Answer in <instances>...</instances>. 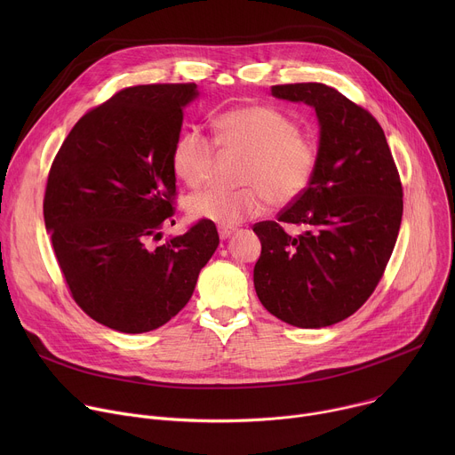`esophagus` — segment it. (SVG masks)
Listing matches in <instances>:
<instances>
[{
    "mask_svg": "<svg viewBox=\"0 0 455 455\" xmlns=\"http://www.w3.org/2000/svg\"><path fill=\"white\" fill-rule=\"evenodd\" d=\"M232 232H234L232 228H220V230H218V234H220L221 239H228V237L232 235Z\"/></svg>",
    "mask_w": 455,
    "mask_h": 455,
    "instance_id": "1",
    "label": "esophagus"
}]
</instances>
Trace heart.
<instances>
[{"label":"heart","mask_w":455,"mask_h":455,"mask_svg":"<svg viewBox=\"0 0 455 455\" xmlns=\"http://www.w3.org/2000/svg\"><path fill=\"white\" fill-rule=\"evenodd\" d=\"M216 146L244 155L237 190L207 188L187 198L185 209L194 220L232 228L274 207L295 204L307 190L318 164V149L299 124L270 106H239L214 120V140L200 127L181 132L172 146L176 176L200 187L211 176Z\"/></svg>","instance_id":"1"}]
</instances>
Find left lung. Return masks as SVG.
I'll list each match as a JSON object with an SVG mask.
<instances>
[{"instance_id": "obj_1", "label": "left lung", "mask_w": 455, "mask_h": 455, "mask_svg": "<svg viewBox=\"0 0 455 455\" xmlns=\"http://www.w3.org/2000/svg\"><path fill=\"white\" fill-rule=\"evenodd\" d=\"M272 95L315 108L318 164L302 196L277 221L253 225L261 255L253 286L261 304L304 330L333 326L372 295L395 250L403 187L378 120L331 86H272ZM305 227L290 236L282 225Z\"/></svg>"}]
</instances>
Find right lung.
<instances>
[{
	"label": "right lung",
	"instance_id": "add662e5",
	"mask_svg": "<svg viewBox=\"0 0 455 455\" xmlns=\"http://www.w3.org/2000/svg\"><path fill=\"white\" fill-rule=\"evenodd\" d=\"M196 95L194 83L124 88L79 118L52 162L43 214L60 274L77 306L115 331L164 326L220 244L204 220L153 244L174 223L171 153Z\"/></svg>",
	"mask_w": 455,
	"mask_h": 455
}]
</instances>
